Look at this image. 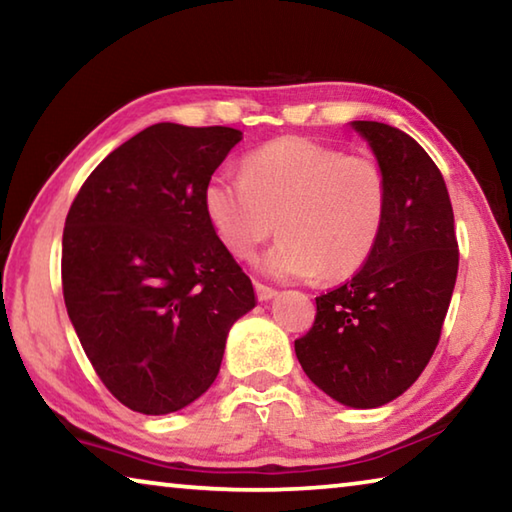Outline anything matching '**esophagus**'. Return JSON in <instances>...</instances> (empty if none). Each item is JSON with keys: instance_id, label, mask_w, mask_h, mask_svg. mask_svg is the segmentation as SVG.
Returning a JSON list of instances; mask_svg holds the SVG:
<instances>
[{"instance_id": "1", "label": "esophagus", "mask_w": 512, "mask_h": 512, "mask_svg": "<svg viewBox=\"0 0 512 512\" xmlns=\"http://www.w3.org/2000/svg\"><path fill=\"white\" fill-rule=\"evenodd\" d=\"M255 291H257L259 302H266V300H271V298L277 296V291L273 287H266V284H259V282H255Z\"/></svg>"}]
</instances>
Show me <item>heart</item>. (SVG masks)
Listing matches in <instances>:
<instances>
[{"label":"heart","instance_id":"1","mask_svg":"<svg viewBox=\"0 0 512 512\" xmlns=\"http://www.w3.org/2000/svg\"><path fill=\"white\" fill-rule=\"evenodd\" d=\"M203 210L239 259L253 257L277 225L284 237L259 262L266 275L343 280L377 248L388 183L370 155L289 135L248 153L241 180L214 173L203 187Z\"/></svg>","mask_w":512,"mask_h":512}]
</instances>
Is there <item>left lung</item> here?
I'll use <instances>...</instances> for the list:
<instances>
[{"mask_svg": "<svg viewBox=\"0 0 512 512\" xmlns=\"http://www.w3.org/2000/svg\"><path fill=\"white\" fill-rule=\"evenodd\" d=\"M388 183L377 248L343 287L316 298L296 357L320 391L350 409L400 397L427 366L458 273L454 212L443 173L422 146L379 121H350Z\"/></svg>", "mask_w": 512, "mask_h": 512, "instance_id": "1", "label": "left lung"}]
</instances>
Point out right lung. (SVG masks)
Masks as SVG:
<instances>
[{"label":"right lung","instance_id":"obj_1","mask_svg":"<svg viewBox=\"0 0 512 512\" xmlns=\"http://www.w3.org/2000/svg\"><path fill=\"white\" fill-rule=\"evenodd\" d=\"M241 137L153 124L112 151L69 207L67 314L103 384L137 413L198 400L219 375L230 327L257 302L203 210L205 183Z\"/></svg>","mask_w":512,"mask_h":512}]
</instances>
